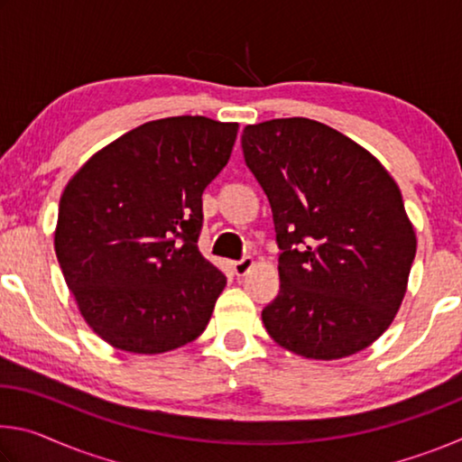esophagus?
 Segmentation results:
<instances>
[{
  "instance_id": "esophagus-1",
  "label": "esophagus",
  "mask_w": 462,
  "mask_h": 462,
  "mask_svg": "<svg viewBox=\"0 0 462 462\" xmlns=\"http://www.w3.org/2000/svg\"><path fill=\"white\" fill-rule=\"evenodd\" d=\"M253 264H254L253 256H242L240 261H234L232 263V269H234V273H236L238 277H242V275H246V273L250 271V267H253Z\"/></svg>"
}]
</instances>
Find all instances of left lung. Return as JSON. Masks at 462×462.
I'll list each match as a JSON object with an SVG mask.
<instances>
[{"label": "left lung", "mask_w": 462, "mask_h": 462, "mask_svg": "<svg viewBox=\"0 0 462 462\" xmlns=\"http://www.w3.org/2000/svg\"><path fill=\"white\" fill-rule=\"evenodd\" d=\"M242 152L281 250L269 336L318 361L366 348L393 322L416 256L400 187L369 151L308 118L246 126Z\"/></svg>", "instance_id": "left-lung-1"}]
</instances>
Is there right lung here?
Instances as JSON below:
<instances>
[{"label":"right lung","mask_w":462,"mask_h":462,"mask_svg":"<svg viewBox=\"0 0 462 462\" xmlns=\"http://www.w3.org/2000/svg\"><path fill=\"white\" fill-rule=\"evenodd\" d=\"M236 132L203 116L146 122L62 191L57 259L85 322L112 346L159 355L206 330L226 277L198 248L201 193Z\"/></svg>","instance_id":"add662e5"}]
</instances>
